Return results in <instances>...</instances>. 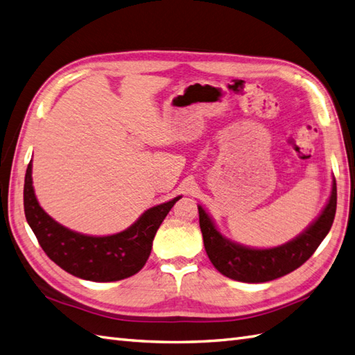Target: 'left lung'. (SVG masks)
Here are the masks:
<instances>
[{
    "mask_svg": "<svg viewBox=\"0 0 355 355\" xmlns=\"http://www.w3.org/2000/svg\"><path fill=\"white\" fill-rule=\"evenodd\" d=\"M337 205L336 180L329 200L318 219L293 241L268 250H254L222 236L205 210L198 205L205 252L222 275L243 283H266L304 265L333 225Z\"/></svg>",
    "mask_w": 355,
    "mask_h": 355,
    "instance_id": "obj_1",
    "label": "left lung"
}]
</instances>
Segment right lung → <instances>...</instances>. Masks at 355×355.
I'll return each mask as SVG.
<instances>
[{
	"label": "right lung",
	"mask_w": 355,
	"mask_h": 355,
	"mask_svg": "<svg viewBox=\"0 0 355 355\" xmlns=\"http://www.w3.org/2000/svg\"><path fill=\"white\" fill-rule=\"evenodd\" d=\"M180 198L148 209L121 233L96 237L72 232L46 215L33 189L31 162L24 183V211L45 254L73 277L98 283L128 278L145 266L155 233Z\"/></svg>",
	"instance_id": "right-lung-1"
}]
</instances>
